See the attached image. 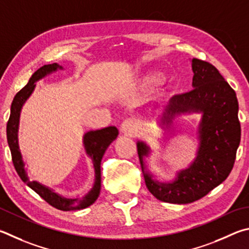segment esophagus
<instances>
[{"instance_id":"esophagus-1","label":"esophagus","mask_w":249,"mask_h":249,"mask_svg":"<svg viewBox=\"0 0 249 249\" xmlns=\"http://www.w3.org/2000/svg\"><path fill=\"white\" fill-rule=\"evenodd\" d=\"M120 131L128 137H134L138 132V125L131 119H127L122 122L120 125Z\"/></svg>"}]
</instances>
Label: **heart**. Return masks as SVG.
Returning a JSON list of instances; mask_svg holds the SVG:
<instances>
[{
  "label": "heart",
  "mask_w": 249,
  "mask_h": 249,
  "mask_svg": "<svg viewBox=\"0 0 249 249\" xmlns=\"http://www.w3.org/2000/svg\"><path fill=\"white\" fill-rule=\"evenodd\" d=\"M162 78H163L162 74H160V73L149 74V75L144 78V83L146 85H152V84H155V83H159L160 80H162Z\"/></svg>",
  "instance_id": "obj_1"
}]
</instances>
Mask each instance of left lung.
Listing matches in <instances>:
<instances>
[{
  "label": "left lung",
  "instance_id": "left-lung-1",
  "mask_svg": "<svg viewBox=\"0 0 249 249\" xmlns=\"http://www.w3.org/2000/svg\"><path fill=\"white\" fill-rule=\"evenodd\" d=\"M193 87L184 94L173 96L164 108L162 124L168 127L176 116L201 111L199 125L200 147L195 162L181 171L175 181L160 184L145 173L144 156L149 147L138 142V154L143 177L156 199L169 203H190L201 199L223 182L234 166L241 142L238 102L235 90L217 69L207 61L193 59Z\"/></svg>",
  "mask_w": 249,
  "mask_h": 249
}]
</instances>
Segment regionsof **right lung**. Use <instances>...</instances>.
Wrapping results in <instances>:
<instances>
[{
	"label": "right lung",
	"mask_w": 249,
	"mask_h": 249,
	"mask_svg": "<svg viewBox=\"0 0 249 249\" xmlns=\"http://www.w3.org/2000/svg\"><path fill=\"white\" fill-rule=\"evenodd\" d=\"M58 69H62V67H59L56 63L47 64L43 67L39 68L36 72H35L32 77L29 78V82L27 85L24 86L18 93L15 95L14 99H13L11 105V115L8 118L7 124H6V137H7V143L10 146L11 154H12V160L14 164V167L16 169L17 174L20 177L26 185L30 187L35 193H37L40 197L45 200L55 209L62 211H76L81 210V209H85L93 204L96 200H97L99 193H100V186H102V178H100V162L104 156L105 151L107 150L109 144L115 140L118 136V129L116 127H108L104 128L102 130H96V131H89L84 136V146L86 150V153L89 154L94 162L95 167V184L93 189H91L89 194H87L83 199H65L61 196L56 195L53 191H51L49 188L42 186L37 181H30L29 178L26 174L24 168V162L21 159V154L19 152L18 147V139H17V132H18V122H19V115L20 109L24 103L26 102L30 94L33 93L35 89V82L40 80L47 74L55 71Z\"/></svg>",
	"instance_id": "obj_1"
}]
</instances>
